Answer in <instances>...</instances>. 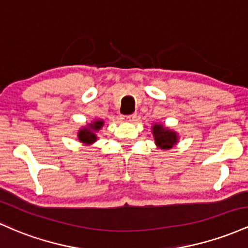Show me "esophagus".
Returning <instances> with one entry per match:
<instances>
[{"mask_svg": "<svg viewBox=\"0 0 248 248\" xmlns=\"http://www.w3.org/2000/svg\"><path fill=\"white\" fill-rule=\"evenodd\" d=\"M135 119H136V115H130V116H124L123 117V121L124 122H135Z\"/></svg>", "mask_w": 248, "mask_h": 248, "instance_id": "34e87169", "label": "esophagus"}]
</instances>
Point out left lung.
<instances>
[{
  "instance_id": "obj_1",
  "label": "left lung",
  "mask_w": 248,
  "mask_h": 248,
  "mask_svg": "<svg viewBox=\"0 0 248 248\" xmlns=\"http://www.w3.org/2000/svg\"><path fill=\"white\" fill-rule=\"evenodd\" d=\"M155 144L160 150H170L179 141V133L164 124L155 123L151 127Z\"/></svg>"
}]
</instances>
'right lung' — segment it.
Wrapping results in <instances>:
<instances>
[{
  "instance_id": "1",
  "label": "right lung",
  "mask_w": 248,
  "mask_h": 248,
  "mask_svg": "<svg viewBox=\"0 0 248 248\" xmlns=\"http://www.w3.org/2000/svg\"><path fill=\"white\" fill-rule=\"evenodd\" d=\"M103 126H104V121L103 119H93L91 123L79 127L78 132H77V138H78V140L83 145H93L98 139L97 133L99 132V130Z\"/></svg>"
}]
</instances>
